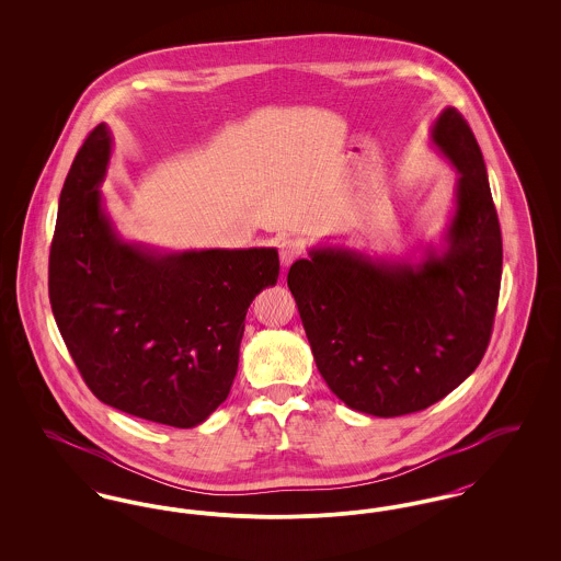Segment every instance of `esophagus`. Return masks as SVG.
I'll list each match as a JSON object with an SVG mask.
<instances>
[{
  "instance_id": "esophagus-1",
  "label": "esophagus",
  "mask_w": 561,
  "mask_h": 561,
  "mask_svg": "<svg viewBox=\"0 0 561 561\" xmlns=\"http://www.w3.org/2000/svg\"><path fill=\"white\" fill-rule=\"evenodd\" d=\"M300 256V243L294 240H284L279 243V261L284 267H290Z\"/></svg>"
}]
</instances>
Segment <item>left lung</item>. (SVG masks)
<instances>
[{
    "label": "left lung",
    "instance_id": "8db88e82",
    "mask_svg": "<svg viewBox=\"0 0 561 561\" xmlns=\"http://www.w3.org/2000/svg\"><path fill=\"white\" fill-rule=\"evenodd\" d=\"M431 140L458 172L442 252L398 263L316 248L288 271L323 380L348 408L380 419L425 410L480 366L501 293L503 240L480 145L454 107Z\"/></svg>",
    "mask_w": 561,
    "mask_h": 561
}]
</instances>
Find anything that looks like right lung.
Segmentation results:
<instances>
[{
	"label": "right lung",
	"instance_id": "obj_1",
	"mask_svg": "<svg viewBox=\"0 0 561 561\" xmlns=\"http://www.w3.org/2000/svg\"><path fill=\"white\" fill-rule=\"evenodd\" d=\"M111 133L83 140L50 245L54 320L90 391L168 427L204 423L238 374L243 321L275 286V248L158 252L119 240L103 210Z\"/></svg>",
	"mask_w": 561,
	"mask_h": 561
}]
</instances>
